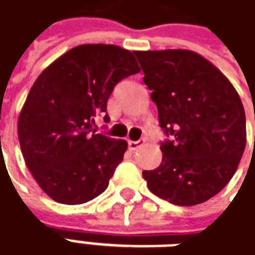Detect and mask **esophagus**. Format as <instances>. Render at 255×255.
<instances>
[{
    "label": "esophagus",
    "instance_id": "34e87169",
    "mask_svg": "<svg viewBox=\"0 0 255 255\" xmlns=\"http://www.w3.org/2000/svg\"><path fill=\"white\" fill-rule=\"evenodd\" d=\"M144 144V140H140V141H131V140H129L128 141V145H129V149L130 151H136L137 148H140Z\"/></svg>",
    "mask_w": 255,
    "mask_h": 255
}]
</instances>
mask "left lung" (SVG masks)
<instances>
[{"instance_id":"8db88e82","label":"left lung","mask_w":255,"mask_h":255,"mask_svg":"<svg viewBox=\"0 0 255 255\" xmlns=\"http://www.w3.org/2000/svg\"><path fill=\"white\" fill-rule=\"evenodd\" d=\"M134 55L152 92L160 128L171 138L160 145L162 163L142 171V177L152 194L173 205L203 203L228 184L245 152L246 114L239 95L196 52L136 50Z\"/></svg>"}]
</instances>
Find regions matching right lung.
<instances>
[{
    "label": "right lung",
    "mask_w": 255,
    "mask_h": 255,
    "mask_svg": "<svg viewBox=\"0 0 255 255\" xmlns=\"http://www.w3.org/2000/svg\"><path fill=\"white\" fill-rule=\"evenodd\" d=\"M138 71L130 50L86 44L56 59L34 82L17 136L28 170L55 202L81 205L107 189L128 142L95 134L92 125L96 113L107 111L114 86Z\"/></svg>",
    "instance_id": "right-lung-1"
}]
</instances>
